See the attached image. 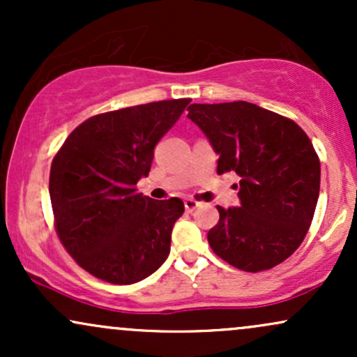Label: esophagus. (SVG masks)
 Listing matches in <instances>:
<instances>
[{"label": "esophagus", "mask_w": 357, "mask_h": 357, "mask_svg": "<svg viewBox=\"0 0 357 357\" xmlns=\"http://www.w3.org/2000/svg\"><path fill=\"white\" fill-rule=\"evenodd\" d=\"M198 206H202V203L196 202V199H191V198L184 199V208H186V211H195Z\"/></svg>", "instance_id": "34e87169"}]
</instances>
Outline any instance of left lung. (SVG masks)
<instances>
[{
    "instance_id": "8db88e82",
    "label": "left lung",
    "mask_w": 357,
    "mask_h": 357,
    "mask_svg": "<svg viewBox=\"0 0 357 357\" xmlns=\"http://www.w3.org/2000/svg\"><path fill=\"white\" fill-rule=\"evenodd\" d=\"M188 117L218 159V174L240 176V206H216L213 252L243 272L282 264L301 247L321 188V162L296 122L250 102L192 104Z\"/></svg>"
}]
</instances>
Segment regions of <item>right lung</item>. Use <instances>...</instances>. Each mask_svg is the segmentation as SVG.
Instances as JSON below:
<instances>
[{
    "label": "right lung",
    "mask_w": 357,
    "mask_h": 357,
    "mask_svg": "<svg viewBox=\"0 0 357 357\" xmlns=\"http://www.w3.org/2000/svg\"><path fill=\"white\" fill-rule=\"evenodd\" d=\"M190 102L159 100L90 117L53 158L48 190L56 235L93 277L136 284L169 255L184 204L142 196L136 184L149 174L155 144Z\"/></svg>",
    "instance_id": "obj_1"
}]
</instances>
